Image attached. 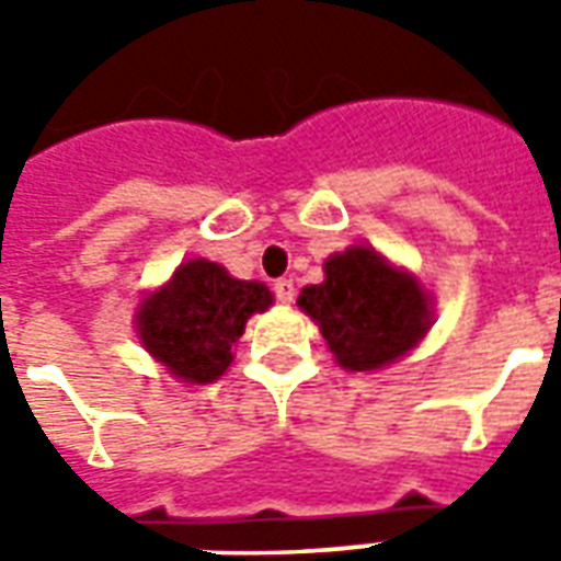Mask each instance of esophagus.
<instances>
[{"instance_id": "1", "label": "esophagus", "mask_w": 561, "mask_h": 561, "mask_svg": "<svg viewBox=\"0 0 561 561\" xmlns=\"http://www.w3.org/2000/svg\"><path fill=\"white\" fill-rule=\"evenodd\" d=\"M273 294L279 304H291L294 300V282L291 279H276L273 282Z\"/></svg>"}]
</instances>
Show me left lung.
<instances>
[{
	"instance_id": "1",
	"label": "left lung",
	"mask_w": 561,
	"mask_h": 561,
	"mask_svg": "<svg viewBox=\"0 0 561 561\" xmlns=\"http://www.w3.org/2000/svg\"><path fill=\"white\" fill-rule=\"evenodd\" d=\"M297 306L321 328L340 366L352 373L393 364L433 324L417 279L390 267L369 245L330 255L324 282L306 285Z\"/></svg>"
}]
</instances>
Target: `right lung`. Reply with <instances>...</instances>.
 Wrapping results in <instances>:
<instances>
[{
	"label": "right lung",
	"instance_id": "right-lung-1",
	"mask_svg": "<svg viewBox=\"0 0 561 561\" xmlns=\"http://www.w3.org/2000/svg\"><path fill=\"white\" fill-rule=\"evenodd\" d=\"M270 304L267 285L233 279L219 264L195 257L144 300L140 342L171 376L209 385L231 366L233 342L243 336L249 316L264 312Z\"/></svg>",
	"mask_w": 561,
	"mask_h": 561
}]
</instances>
